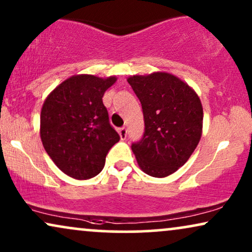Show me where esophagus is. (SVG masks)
Here are the masks:
<instances>
[{
    "instance_id": "esophagus-1",
    "label": "esophagus",
    "mask_w": 252,
    "mask_h": 252,
    "mask_svg": "<svg viewBox=\"0 0 252 252\" xmlns=\"http://www.w3.org/2000/svg\"><path fill=\"white\" fill-rule=\"evenodd\" d=\"M119 133H120L121 139H126V135H128V130H126V126H122V128H120Z\"/></svg>"
}]
</instances>
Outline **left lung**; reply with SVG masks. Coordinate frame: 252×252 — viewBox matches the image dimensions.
Returning a JSON list of instances; mask_svg holds the SVG:
<instances>
[{
  "label": "left lung",
  "instance_id": "1",
  "mask_svg": "<svg viewBox=\"0 0 252 252\" xmlns=\"http://www.w3.org/2000/svg\"><path fill=\"white\" fill-rule=\"evenodd\" d=\"M129 85L139 98L144 133L131 149L146 174L164 178L189 160L201 138L203 110L195 92L168 73L133 75Z\"/></svg>",
  "mask_w": 252,
  "mask_h": 252
}]
</instances>
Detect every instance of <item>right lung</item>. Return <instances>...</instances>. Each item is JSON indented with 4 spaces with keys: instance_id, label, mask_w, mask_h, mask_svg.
Returning <instances> with one entry per match:
<instances>
[{
    "instance_id": "1",
    "label": "right lung",
    "mask_w": 252,
    "mask_h": 252,
    "mask_svg": "<svg viewBox=\"0 0 252 252\" xmlns=\"http://www.w3.org/2000/svg\"><path fill=\"white\" fill-rule=\"evenodd\" d=\"M115 76L74 75L60 84L43 104L40 138L55 164L74 179L97 176L108 151L120 141L102 102Z\"/></svg>"
}]
</instances>
